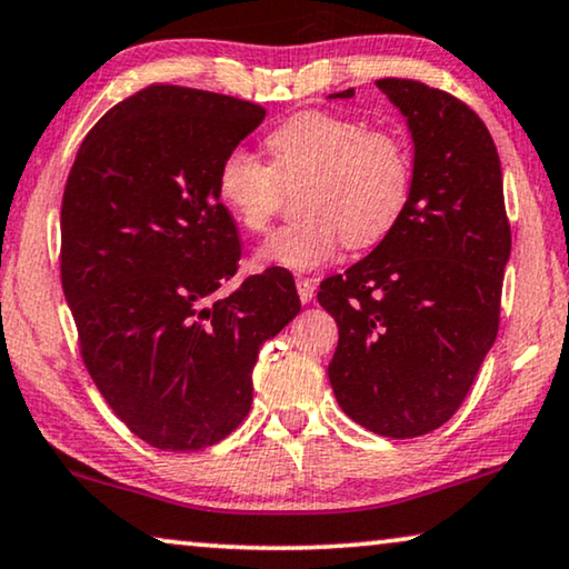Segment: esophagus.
Returning a JSON list of instances; mask_svg holds the SVG:
<instances>
[{"mask_svg":"<svg viewBox=\"0 0 569 569\" xmlns=\"http://www.w3.org/2000/svg\"><path fill=\"white\" fill-rule=\"evenodd\" d=\"M296 291H299V299L303 303H309L313 299V281H311V278H299V281H296Z\"/></svg>","mask_w":569,"mask_h":569,"instance_id":"esophagus-1","label":"esophagus"}]
</instances>
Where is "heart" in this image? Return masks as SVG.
<instances>
[{"label":"heart","mask_w":569,"mask_h":569,"mask_svg":"<svg viewBox=\"0 0 569 569\" xmlns=\"http://www.w3.org/2000/svg\"><path fill=\"white\" fill-rule=\"evenodd\" d=\"M270 163L244 148L219 160L214 191L242 230L266 232L286 193L303 217L258 250L270 266L313 270L347 244L370 248L393 230L411 193V158L396 134L352 117L309 109L268 132Z\"/></svg>","instance_id":"b5f03b06"}]
</instances>
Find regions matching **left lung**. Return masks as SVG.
I'll return each mask as SVG.
<instances>
[{
    "label": "left lung",
    "instance_id": "1",
    "mask_svg": "<svg viewBox=\"0 0 569 569\" xmlns=\"http://www.w3.org/2000/svg\"><path fill=\"white\" fill-rule=\"evenodd\" d=\"M376 83L411 130V193L378 248L325 278L317 299L339 327L337 403L380 437L411 439L452 419L496 342L511 224L480 117L421 81Z\"/></svg>",
    "mask_w": 569,
    "mask_h": 569
}]
</instances>
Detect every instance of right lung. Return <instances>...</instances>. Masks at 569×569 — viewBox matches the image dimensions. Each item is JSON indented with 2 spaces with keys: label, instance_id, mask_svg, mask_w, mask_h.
Wrapping results in <instances>:
<instances>
[{
  "label": "right lung",
  "instance_id": "1",
  "mask_svg": "<svg viewBox=\"0 0 569 569\" xmlns=\"http://www.w3.org/2000/svg\"><path fill=\"white\" fill-rule=\"evenodd\" d=\"M262 120L252 101L150 83L91 127L68 173L61 283L83 366L156 449L197 452L232 435L260 345L301 311L286 268L217 293L242 256L217 168Z\"/></svg>",
  "mask_w": 569,
  "mask_h": 569
}]
</instances>
